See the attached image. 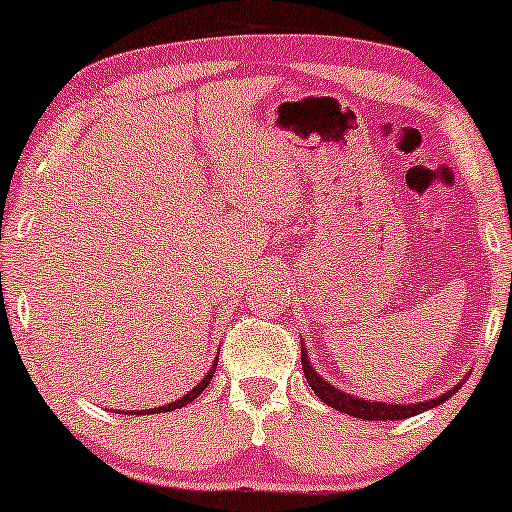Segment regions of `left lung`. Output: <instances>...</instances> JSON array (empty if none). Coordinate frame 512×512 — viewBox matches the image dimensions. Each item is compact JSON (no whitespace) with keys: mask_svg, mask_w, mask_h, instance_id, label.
<instances>
[{"mask_svg":"<svg viewBox=\"0 0 512 512\" xmlns=\"http://www.w3.org/2000/svg\"><path fill=\"white\" fill-rule=\"evenodd\" d=\"M301 363H303V373H305V380H308L310 390H313L315 395L327 404V407L344 411V414L356 416V419H366V421L409 419V416L421 414V411L438 407V404H443L445 399L455 395V390H460V387H455V390H448L445 395H440L436 399H428V402H419V404H407V407H402V404L368 402V399H358L354 395H349V392H342V390H337V387H332L327 380H322L320 375L313 370V366H310L303 344H301Z\"/></svg>","mask_w":512,"mask_h":512,"instance_id":"left-lung-1","label":"left lung"}]
</instances>
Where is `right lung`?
Listing matches in <instances>:
<instances>
[{"label":"right lung","mask_w":512,"mask_h":512,"mask_svg":"<svg viewBox=\"0 0 512 512\" xmlns=\"http://www.w3.org/2000/svg\"><path fill=\"white\" fill-rule=\"evenodd\" d=\"M214 370H216V361H214V366H211V370L207 373V378L202 380V383H199L195 390H190L187 392L185 397H180L178 402H173V404H166V407H156V409H146V411H142V414H161V411H173V409H180V407H185V404H190L192 399H197L199 395H202L204 392V387L209 385V380H211V375H214ZM132 414H139V411H132Z\"/></svg>","instance_id":"obj_1"}]
</instances>
